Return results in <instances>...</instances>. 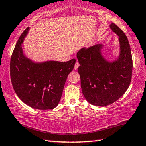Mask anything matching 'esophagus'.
<instances>
[{"label": "esophagus", "instance_id": "34e87169", "mask_svg": "<svg viewBox=\"0 0 146 146\" xmlns=\"http://www.w3.org/2000/svg\"><path fill=\"white\" fill-rule=\"evenodd\" d=\"M79 66H80V64H79L78 62H76L75 65V67H74V70H77L78 68L79 67Z\"/></svg>", "mask_w": 146, "mask_h": 146}]
</instances>
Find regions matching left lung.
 I'll list each match as a JSON object with an SVG mask.
<instances>
[{
	"mask_svg": "<svg viewBox=\"0 0 146 146\" xmlns=\"http://www.w3.org/2000/svg\"><path fill=\"white\" fill-rule=\"evenodd\" d=\"M110 27L118 35L120 44V54L116 60L111 62L104 56V46L100 44L81 49L76 54L82 93L94 106L115 102L125 93L131 80L133 60L129 41L116 24L112 23Z\"/></svg>",
	"mask_w": 146,
	"mask_h": 146,
	"instance_id": "8db88e82",
	"label": "left lung"
}]
</instances>
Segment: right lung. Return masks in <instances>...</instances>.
Masks as SVG:
<instances>
[{"label": "right lung", "instance_id": "add662e5", "mask_svg": "<svg viewBox=\"0 0 146 146\" xmlns=\"http://www.w3.org/2000/svg\"><path fill=\"white\" fill-rule=\"evenodd\" d=\"M29 30V28H26L22 33L12 53V85L19 98L26 104L36 110H52L60 102L66 80L76 60L36 62L28 58L22 46Z\"/></svg>", "mask_w": 146, "mask_h": 146}]
</instances>
